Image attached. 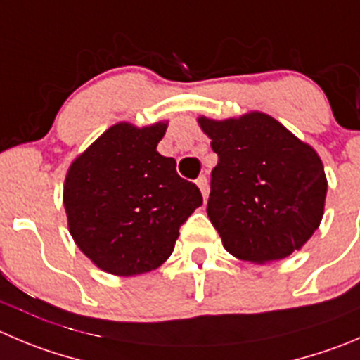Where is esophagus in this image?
Listing matches in <instances>:
<instances>
[{
  "label": "esophagus",
  "mask_w": 360,
  "mask_h": 360,
  "mask_svg": "<svg viewBox=\"0 0 360 360\" xmlns=\"http://www.w3.org/2000/svg\"><path fill=\"white\" fill-rule=\"evenodd\" d=\"M196 184H198V187H200L203 198L207 200V198H208V178L205 176V174H201V176L196 180Z\"/></svg>",
  "instance_id": "34e87169"
}]
</instances>
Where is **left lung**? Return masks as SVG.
I'll return each mask as SVG.
<instances>
[{
    "mask_svg": "<svg viewBox=\"0 0 360 360\" xmlns=\"http://www.w3.org/2000/svg\"><path fill=\"white\" fill-rule=\"evenodd\" d=\"M198 123L219 157L207 214L226 251L258 265L299 251L323 217L327 176L316 150L259 111Z\"/></svg>",
    "mask_w": 360,
    "mask_h": 360,
    "instance_id": "left-lung-1",
    "label": "left lung"
}]
</instances>
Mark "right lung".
<instances>
[{
	"instance_id": "1",
	"label": "right lung",
	"mask_w": 360,
	"mask_h": 360,
	"mask_svg": "<svg viewBox=\"0 0 360 360\" xmlns=\"http://www.w3.org/2000/svg\"><path fill=\"white\" fill-rule=\"evenodd\" d=\"M167 122H120L74 159L65 176L68 231L91 263L112 276L155 270L203 196L157 152Z\"/></svg>"
}]
</instances>
